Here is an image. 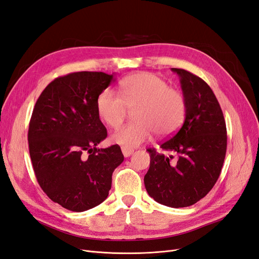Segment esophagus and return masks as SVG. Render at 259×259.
I'll use <instances>...</instances> for the list:
<instances>
[{
  "instance_id": "obj_1",
  "label": "esophagus",
  "mask_w": 259,
  "mask_h": 259,
  "mask_svg": "<svg viewBox=\"0 0 259 259\" xmlns=\"http://www.w3.org/2000/svg\"><path fill=\"white\" fill-rule=\"evenodd\" d=\"M121 149H122V153H123V155L125 156V158H127V156H130L133 152H134V150H133V149L127 148V147H122Z\"/></svg>"
}]
</instances>
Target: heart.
<instances>
[{"mask_svg":"<svg viewBox=\"0 0 259 259\" xmlns=\"http://www.w3.org/2000/svg\"><path fill=\"white\" fill-rule=\"evenodd\" d=\"M120 95L105 90L97 98V113L109 127H120L133 111L135 121L111 135L113 144L135 148L150 139L155 132L169 136L182 126L186 115V100L179 91L150 72L127 75L120 82Z\"/></svg>","mask_w":259,"mask_h":259,"instance_id":"b5f03b06","label":"heart"}]
</instances>
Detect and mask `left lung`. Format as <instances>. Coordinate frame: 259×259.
<instances>
[{
    "label": "left lung",
    "mask_w": 259,
    "mask_h": 259,
    "mask_svg": "<svg viewBox=\"0 0 259 259\" xmlns=\"http://www.w3.org/2000/svg\"><path fill=\"white\" fill-rule=\"evenodd\" d=\"M179 76L186 100V117L175 135L161 144L165 156L149 148L150 167L144 182L148 194L160 204L186 207L211 190L221 175L227 150V128L222 108L211 89L201 77L171 68Z\"/></svg>",
    "instance_id": "1"
}]
</instances>
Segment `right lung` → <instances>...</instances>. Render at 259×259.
Here are the masks:
<instances>
[{"mask_svg": "<svg viewBox=\"0 0 259 259\" xmlns=\"http://www.w3.org/2000/svg\"><path fill=\"white\" fill-rule=\"evenodd\" d=\"M113 81L104 72L69 73L52 81L35 103L28 132L34 174L46 195L69 210L104 202L124 160L120 146L96 147L107 137L97 98Z\"/></svg>", "mask_w": 259, "mask_h": 259, "instance_id": "obj_1", "label": "right lung"}]
</instances>
